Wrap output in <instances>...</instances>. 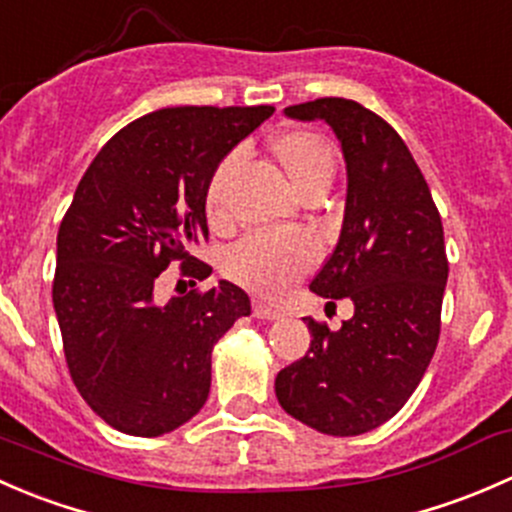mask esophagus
Wrapping results in <instances>:
<instances>
[{
	"instance_id": "esophagus-1",
	"label": "esophagus",
	"mask_w": 512,
	"mask_h": 512,
	"mask_svg": "<svg viewBox=\"0 0 512 512\" xmlns=\"http://www.w3.org/2000/svg\"><path fill=\"white\" fill-rule=\"evenodd\" d=\"M254 315L261 320H278L283 313L278 308H271V305L261 303V300H254Z\"/></svg>"
}]
</instances>
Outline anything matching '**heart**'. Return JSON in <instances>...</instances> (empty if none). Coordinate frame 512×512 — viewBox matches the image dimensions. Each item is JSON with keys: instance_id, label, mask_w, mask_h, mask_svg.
Returning <instances> with one entry per match:
<instances>
[{"instance_id": "heart-1", "label": "heart", "mask_w": 512, "mask_h": 512, "mask_svg": "<svg viewBox=\"0 0 512 512\" xmlns=\"http://www.w3.org/2000/svg\"><path fill=\"white\" fill-rule=\"evenodd\" d=\"M271 157L300 197L323 194L337 170L335 147L328 138L313 130H286L268 145ZM239 167V155H226L214 167L204 192V212L214 229L231 224V209L226 192ZM318 249L308 234H254L234 246L224 258V273L246 291L263 298H281L295 281L313 268Z\"/></svg>"}]
</instances>
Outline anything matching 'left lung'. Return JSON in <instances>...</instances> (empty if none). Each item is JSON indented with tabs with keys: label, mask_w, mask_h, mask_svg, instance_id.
<instances>
[{
	"label": "left lung",
	"mask_w": 512,
	"mask_h": 512,
	"mask_svg": "<svg viewBox=\"0 0 512 512\" xmlns=\"http://www.w3.org/2000/svg\"><path fill=\"white\" fill-rule=\"evenodd\" d=\"M293 120H325L347 167L340 239L310 291L350 298L340 330L303 318L310 350L276 377L293 419L330 436L377 429L419 387L441 330L449 261L429 184L397 130L365 105L318 98L291 105Z\"/></svg>",
	"instance_id": "1"
}]
</instances>
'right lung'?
Returning a JSON list of instances; mask_svg holds the SVG:
<instances>
[{"instance_id": "obj_1", "label": "right lung", "mask_w": 512, "mask_h": 512, "mask_svg": "<svg viewBox=\"0 0 512 512\" xmlns=\"http://www.w3.org/2000/svg\"><path fill=\"white\" fill-rule=\"evenodd\" d=\"M271 115L155 110L105 142L78 182L56 241L54 310L73 384L123 434L162 436L192 419L212 387L214 345L251 313L229 281L167 303L155 291L172 261L199 281L212 273L192 256L209 236L207 182Z\"/></svg>"}]
</instances>
